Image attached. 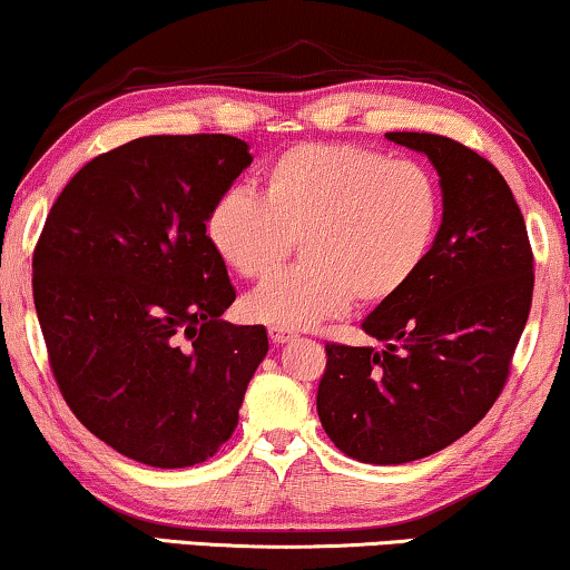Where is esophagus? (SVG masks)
<instances>
[{"mask_svg":"<svg viewBox=\"0 0 570 570\" xmlns=\"http://www.w3.org/2000/svg\"><path fill=\"white\" fill-rule=\"evenodd\" d=\"M268 335H271V341H274V343H278V346H284V343H288V341H294L296 338V335L292 333V331H288V327H271V331H268Z\"/></svg>","mask_w":570,"mask_h":570,"instance_id":"34e87169","label":"esophagus"}]
</instances>
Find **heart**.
Returning <instances> with one entry per match:
<instances>
[{"label": "heart", "instance_id": "1", "mask_svg": "<svg viewBox=\"0 0 570 570\" xmlns=\"http://www.w3.org/2000/svg\"><path fill=\"white\" fill-rule=\"evenodd\" d=\"M442 188L415 159L354 144H296L263 175V196L229 188L206 219L216 255L247 282L274 276L296 237L304 261L247 296L253 320L309 327L351 299L380 304L426 266Z\"/></svg>", "mask_w": 570, "mask_h": 570}]
</instances>
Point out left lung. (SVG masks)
Instances as JSON below:
<instances>
[{
  "instance_id": "left-lung-1",
  "label": "left lung",
  "mask_w": 570,
  "mask_h": 570,
  "mask_svg": "<svg viewBox=\"0 0 570 570\" xmlns=\"http://www.w3.org/2000/svg\"><path fill=\"white\" fill-rule=\"evenodd\" d=\"M439 173L444 214L426 266L362 331L384 343H325L317 415L343 454L421 460L468 434L499 400L532 307L524 216L503 175L439 134L390 131Z\"/></svg>"
}]
</instances>
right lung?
Returning <instances> with one entry per match:
<instances>
[{
    "label": "right lung",
    "mask_w": 570,
    "mask_h": 570,
    "mask_svg": "<svg viewBox=\"0 0 570 570\" xmlns=\"http://www.w3.org/2000/svg\"><path fill=\"white\" fill-rule=\"evenodd\" d=\"M253 163L227 134L141 136L63 186L33 253L48 364L85 429L149 468H190L237 429L268 354L206 235L216 198Z\"/></svg>",
    "instance_id": "right-lung-1"
}]
</instances>
